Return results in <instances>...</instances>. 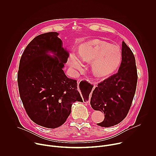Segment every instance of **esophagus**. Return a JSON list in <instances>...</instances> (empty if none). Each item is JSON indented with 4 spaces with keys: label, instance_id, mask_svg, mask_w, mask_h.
Returning a JSON list of instances; mask_svg holds the SVG:
<instances>
[{
    "label": "esophagus",
    "instance_id": "esophagus-1",
    "mask_svg": "<svg viewBox=\"0 0 156 156\" xmlns=\"http://www.w3.org/2000/svg\"><path fill=\"white\" fill-rule=\"evenodd\" d=\"M96 87V86H94V87Z\"/></svg>",
    "mask_w": 156,
    "mask_h": 156
}]
</instances>
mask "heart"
<instances>
[{
    "label": "heart",
    "instance_id": "b5f03b06",
    "mask_svg": "<svg viewBox=\"0 0 156 156\" xmlns=\"http://www.w3.org/2000/svg\"><path fill=\"white\" fill-rule=\"evenodd\" d=\"M77 58L73 54L69 57V64L73 69L81 71V62H91L94 75L102 77L112 74L119 68L122 55L119 47L102 40L93 39L81 44Z\"/></svg>",
    "mask_w": 156,
    "mask_h": 156
}]
</instances>
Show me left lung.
<instances>
[{
    "label": "left lung",
    "mask_w": 156,
    "mask_h": 156,
    "mask_svg": "<svg viewBox=\"0 0 156 156\" xmlns=\"http://www.w3.org/2000/svg\"><path fill=\"white\" fill-rule=\"evenodd\" d=\"M122 55L118 72L98 83L91 98L92 108L104 114V121L98 123L102 127L115 125L126 117L135 94L138 80L135 58L124 41Z\"/></svg>",
    "instance_id": "8db88e82"
}]
</instances>
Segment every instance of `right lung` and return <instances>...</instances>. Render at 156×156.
Returning <instances> with one entry per match:
<instances>
[{
  "instance_id": "right-lung-1",
  "label": "right lung",
  "mask_w": 156,
  "mask_h": 156,
  "mask_svg": "<svg viewBox=\"0 0 156 156\" xmlns=\"http://www.w3.org/2000/svg\"><path fill=\"white\" fill-rule=\"evenodd\" d=\"M58 34H41L28 44L20 58L17 76L20 96L28 115L35 123L49 128L63 125L73 103L83 102L77 81L68 78L62 69L69 53ZM49 51L56 56L48 55ZM92 88L81 90L84 99H89Z\"/></svg>"
}]
</instances>
